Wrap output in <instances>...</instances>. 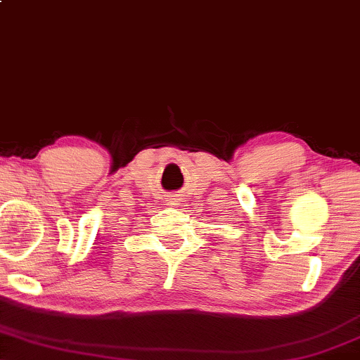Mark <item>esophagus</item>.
I'll return each mask as SVG.
<instances>
[{
    "mask_svg": "<svg viewBox=\"0 0 360 360\" xmlns=\"http://www.w3.org/2000/svg\"><path fill=\"white\" fill-rule=\"evenodd\" d=\"M172 199H174V201H172V205H176V198H172Z\"/></svg>",
    "mask_w": 360,
    "mask_h": 360,
    "instance_id": "34e87169",
    "label": "esophagus"
}]
</instances>
